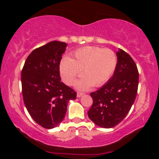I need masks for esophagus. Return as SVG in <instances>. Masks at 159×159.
Listing matches in <instances>:
<instances>
[{"label":"esophagus","mask_w":159,"mask_h":159,"mask_svg":"<svg viewBox=\"0 0 159 159\" xmlns=\"http://www.w3.org/2000/svg\"><path fill=\"white\" fill-rule=\"evenodd\" d=\"M83 95H84L83 93H81V92H78V93H77V97H78V98H80V97H81V96H83Z\"/></svg>","instance_id":"obj_1"}]
</instances>
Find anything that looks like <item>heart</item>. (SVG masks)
I'll return each mask as SVG.
<instances>
[{
	"mask_svg": "<svg viewBox=\"0 0 159 159\" xmlns=\"http://www.w3.org/2000/svg\"><path fill=\"white\" fill-rule=\"evenodd\" d=\"M117 57L112 50L96 46H85L73 53L70 58L65 57L60 63V72L66 84L72 85L76 78L82 76L75 83L80 90H87L93 86L105 84L114 75Z\"/></svg>",
	"mask_w": 159,
	"mask_h": 159,
	"instance_id": "b5f03b06",
	"label": "heart"
}]
</instances>
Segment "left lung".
<instances>
[{"label":"left lung","mask_w":159,"mask_h":159,"mask_svg":"<svg viewBox=\"0 0 159 159\" xmlns=\"http://www.w3.org/2000/svg\"><path fill=\"white\" fill-rule=\"evenodd\" d=\"M117 66L105 85L91 93L93 100L89 118L98 126L113 128L125 117L135 100L138 87L137 66L129 54L119 48Z\"/></svg>","instance_id":"obj_1"}]
</instances>
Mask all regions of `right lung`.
<instances>
[{
	"instance_id": "obj_1",
	"label": "right lung",
	"mask_w": 159,
	"mask_h": 159,
	"mask_svg": "<svg viewBox=\"0 0 159 159\" xmlns=\"http://www.w3.org/2000/svg\"><path fill=\"white\" fill-rule=\"evenodd\" d=\"M67 44L52 41L29 54L21 71L24 102L33 120L51 129L64 119L76 93L61 82L60 63Z\"/></svg>"
}]
</instances>
